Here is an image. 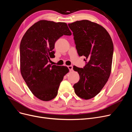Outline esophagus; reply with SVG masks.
I'll return each mask as SVG.
<instances>
[{"label":"esophagus","mask_w":132,"mask_h":132,"mask_svg":"<svg viewBox=\"0 0 132 132\" xmlns=\"http://www.w3.org/2000/svg\"><path fill=\"white\" fill-rule=\"evenodd\" d=\"M67 67H68V69H69V70H70V71H72L73 70V66H72V65H70V66H68Z\"/></svg>","instance_id":"esophagus-1"}]
</instances>
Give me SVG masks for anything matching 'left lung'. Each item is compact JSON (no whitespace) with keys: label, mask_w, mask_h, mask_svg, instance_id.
Segmentation results:
<instances>
[{"label":"left lung","mask_w":132,"mask_h":132,"mask_svg":"<svg viewBox=\"0 0 132 132\" xmlns=\"http://www.w3.org/2000/svg\"><path fill=\"white\" fill-rule=\"evenodd\" d=\"M73 32L80 56H84L85 66H73L79 81L74 85L75 93L88 100L99 94L110 78L113 54V44L110 34L101 25L88 20L68 24Z\"/></svg>","instance_id":"obj_1"}]
</instances>
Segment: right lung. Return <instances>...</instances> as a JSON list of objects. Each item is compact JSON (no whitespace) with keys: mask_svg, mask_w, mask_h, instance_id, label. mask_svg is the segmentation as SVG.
<instances>
[{"mask_svg":"<svg viewBox=\"0 0 132 132\" xmlns=\"http://www.w3.org/2000/svg\"><path fill=\"white\" fill-rule=\"evenodd\" d=\"M65 22L41 20L27 30L20 45L21 76L32 94L42 101L53 99L69 72L66 66L48 64L55 57L54 44L63 35L71 36Z\"/></svg>","mask_w":132,"mask_h":132,"instance_id":"right-lung-1","label":"right lung"}]
</instances>
